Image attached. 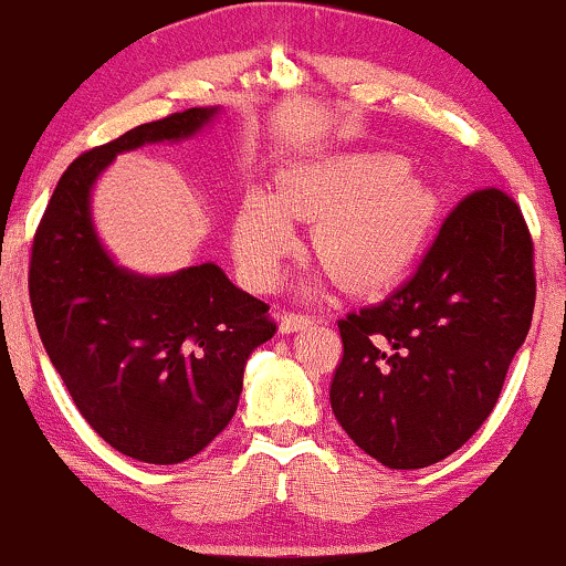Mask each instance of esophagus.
<instances>
[{
	"label": "esophagus",
	"mask_w": 566,
	"mask_h": 566,
	"mask_svg": "<svg viewBox=\"0 0 566 566\" xmlns=\"http://www.w3.org/2000/svg\"><path fill=\"white\" fill-rule=\"evenodd\" d=\"M316 319L314 316H305V314H284L282 319H279V333L282 335H290V333H301V329L311 327Z\"/></svg>",
	"instance_id": "esophagus-1"
}]
</instances>
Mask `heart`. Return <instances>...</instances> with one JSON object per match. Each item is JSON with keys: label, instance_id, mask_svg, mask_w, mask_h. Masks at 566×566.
<instances>
[{"label": "heart", "instance_id": "obj_1", "mask_svg": "<svg viewBox=\"0 0 566 566\" xmlns=\"http://www.w3.org/2000/svg\"><path fill=\"white\" fill-rule=\"evenodd\" d=\"M439 216L437 193L396 154H337L292 167L274 193L252 188L233 220V255L252 287L276 282L295 250L292 220L350 287H386L412 265Z\"/></svg>", "mask_w": 566, "mask_h": 566}]
</instances>
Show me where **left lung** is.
Returning <instances> with one entry per match:
<instances>
[{"instance_id": "left-lung-1", "label": "left lung", "mask_w": 566, "mask_h": 566, "mask_svg": "<svg viewBox=\"0 0 566 566\" xmlns=\"http://www.w3.org/2000/svg\"><path fill=\"white\" fill-rule=\"evenodd\" d=\"M535 308L532 239L497 188L450 212L412 279L337 322L343 361L329 405L388 469H426L490 418Z\"/></svg>"}]
</instances>
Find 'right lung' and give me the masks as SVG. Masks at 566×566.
<instances>
[{
	"label": "right lung",
	"instance_id": "obj_1",
	"mask_svg": "<svg viewBox=\"0 0 566 566\" xmlns=\"http://www.w3.org/2000/svg\"><path fill=\"white\" fill-rule=\"evenodd\" d=\"M218 114L188 108L82 154L31 247L29 295L50 361L97 437L140 463H184L229 426L247 359L276 324L216 263L157 276L116 263L97 237L93 191L119 154L197 138Z\"/></svg>",
	"mask_w": 566,
	"mask_h": 566
}]
</instances>
